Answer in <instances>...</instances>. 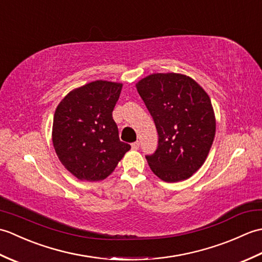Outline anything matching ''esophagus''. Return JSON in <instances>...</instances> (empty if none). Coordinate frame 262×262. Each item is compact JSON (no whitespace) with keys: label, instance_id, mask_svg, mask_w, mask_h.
Returning <instances> with one entry per match:
<instances>
[{"label":"esophagus","instance_id":"esophagus-1","mask_svg":"<svg viewBox=\"0 0 262 262\" xmlns=\"http://www.w3.org/2000/svg\"><path fill=\"white\" fill-rule=\"evenodd\" d=\"M132 148L134 149V151H136V149L140 148V142L136 141V142L133 143V144H132Z\"/></svg>","mask_w":262,"mask_h":262}]
</instances>
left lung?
<instances>
[{
	"mask_svg": "<svg viewBox=\"0 0 262 262\" xmlns=\"http://www.w3.org/2000/svg\"><path fill=\"white\" fill-rule=\"evenodd\" d=\"M153 117L159 146L146 160L153 173L165 182L190 178L207 159L216 133L210 98L190 76L153 73L136 83Z\"/></svg>",
	"mask_w": 262,
	"mask_h": 262,
	"instance_id": "8db88e82",
	"label": "left lung"
}]
</instances>
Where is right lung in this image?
<instances>
[{"instance_id":"obj_1","label":"right lung","mask_w":262,"mask_h":262,"mask_svg":"<svg viewBox=\"0 0 262 262\" xmlns=\"http://www.w3.org/2000/svg\"><path fill=\"white\" fill-rule=\"evenodd\" d=\"M122 83L98 80L76 88L55 110L52 140L65 169L81 181L104 180L130 149L119 140L113 110Z\"/></svg>"}]
</instances>
